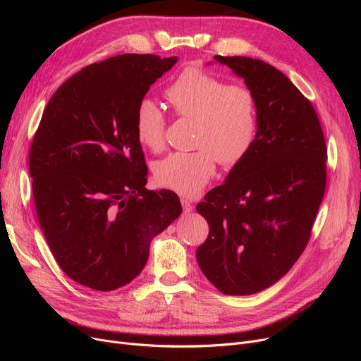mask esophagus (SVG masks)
Returning <instances> with one entry per match:
<instances>
[{"label": "esophagus", "instance_id": "esophagus-1", "mask_svg": "<svg viewBox=\"0 0 361 361\" xmlns=\"http://www.w3.org/2000/svg\"><path fill=\"white\" fill-rule=\"evenodd\" d=\"M181 204H183V209H184L185 214H190V212L195 209L193 203H192L190 200H188V199H185V197L181 199Z\"/></svg>", "mask_w": 361, "mask_h": 361}]
</instances>
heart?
<instances>
[{"label":"heart","mask_w":361,"mask_h":361,"mask_svg":"<svg viewBox=\"0 0 361 361\" xmlns=\"http://www.w3.org/2000/svg\"><path fill=\"white\" fill-rule=\"evenodd\" d=\"M165 97L181 118L195 120V152H174L158 161L154 176L159 185L195 196L211 181L219 164L235 165L249 154L257 131V106L252 90L226 83L214 74L187 68L168 86ZM165 116L150 99L136 111V137L149 150L165 143Z\"/></svg>","instance_id":"heart-1"}]
</instances>
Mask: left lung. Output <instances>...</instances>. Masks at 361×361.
I'll return each instance as SVG.
<instances>
[{
  "instance_id": "1",
  "label": "left lung",
  "mask_w": 361,
  "mask_h": 361,
  "mask_svg": "<svg viewBox=\"0 0 361 361\" xmlns=\"http://www.w3.org/2000/svg\"><path fill=\"white\" fill-rule=\"evenodd\" d=\"M255 94L250 152L197 204L209 235L197 263L224 294L247 295L286 275L309 243L326 188L328 149L310 101L274 66L215 55Z\"/></svg>"
}]
</instances>
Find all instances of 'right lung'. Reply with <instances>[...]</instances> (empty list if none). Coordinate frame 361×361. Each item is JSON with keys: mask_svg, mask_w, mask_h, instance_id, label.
Masks as SVG:
<instances>
[{"mask_svg": "<svg viewBox=\"0 0 361 361\" xmlns=\"http://www.w3.org/2000/svg\"><path fill=\"white\" fill-rule=\"evenodd\" d=\"M178 61L124 54L94 63L49 99L30 147L37 221L60 268L80 286L112 291L135 279L152 238L183 211L171 190H147L136 111Z\"/></svg>", "mask_w": 361, "mask_h": 361, "instance_id": "obj_1", "label": "right lung"}]
</instances>
